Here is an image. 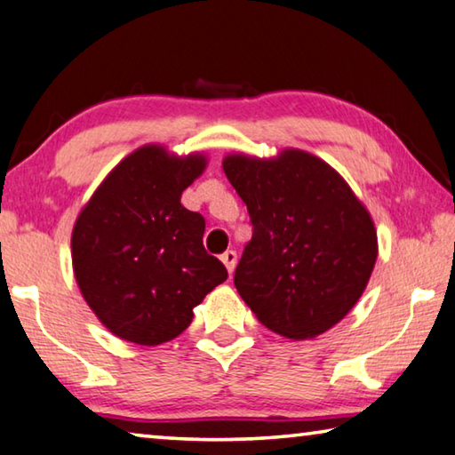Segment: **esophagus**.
<instances>
[{
  "label": "esophagus",
  "mask_w": 455,
  "mask_h": 455,
  "mask_svg": "<svg viewBox=\"0 0 455 455\" xmlns=\"http://www.w3.org/2000/svg\"><path fill=\"white\" fill-rule=\"evenodd\" d=\"M221 262H223V264H226V267H228V272H229V274H232V272L235 270V264H237V254H235V251H234V250H228V251H226V254H223V256H221Z\"/></svg>",
  "instance_id": "1"
}]
</instances>
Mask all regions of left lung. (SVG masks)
<instances>
[{
    "label": "left lung",
    "mask_w": 455,
    "mask_h": 455,
    "mask_svg": "<svg viewBox=\"0 0 455 455\" xmlns=\"http://www.w3.org/2000/svg\"><path fill=\"white\" fill-rule=\"evenodd\" d=\"M223 171L254 226L234 284L266 329L315 339L359 302L377 262L373 218L337 169L300 148L259 159L232 153Z\"/></svg>",
    "instance_id": "obj_1"
}]
</instances>
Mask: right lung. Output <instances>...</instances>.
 Wrapping results in <instances>:
<instances>
[{"label":"right lung","instance_id":"right-lung-1","mask_svg":"<svg viewBox=\"0 0 455 455\" xmlns=\"http://www.w3.org/2000/svg\"><path fill=\"white\" fill-rule=\"evenodd\" d=\"M207 157H179L148 143L118 163L82 207L72 229V270L80 294L115 337L140 347L177 339L193 308L226 282L204 248L205 220L181 193Z\"/></svg>","mask_w":455,"mask_h":455}]
</instances>
